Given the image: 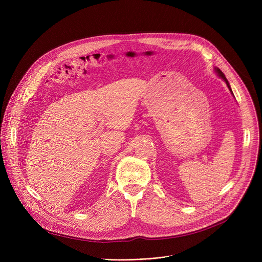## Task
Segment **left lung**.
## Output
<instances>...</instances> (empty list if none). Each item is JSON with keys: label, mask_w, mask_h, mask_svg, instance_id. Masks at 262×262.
<instances>
[{"label": "left lung", "mask_w": 262, "mask_h": 262, "mask_svg": "<svg viewBox=\"0 0 262 262\" xmlns=\"http://www.w3.org/2000/svg\"><path fill=\"white\" fill-rule=\"evenodd\" d=\"M214 70H215V72H216V74L220 76V77H221L225 82H226V85H227V87H228V89L230 90V92L232 93V91H231V89H230V86H229V82H228V80L226 79V77H225V75H224V73L221 71V70H220V69H217V68H215L214 69ZM233 94V93H232Z\"/></svg>", "instance_id": "obj_1"}]
</instances>
